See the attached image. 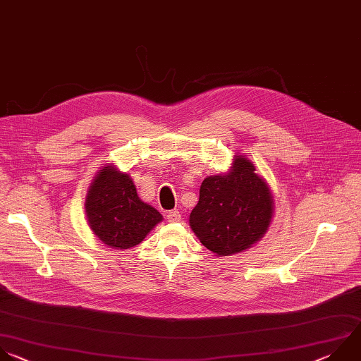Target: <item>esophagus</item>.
<instances>
[{
    "label": "esophagus",
    "mask_w": 361,
    "mask_h": 361,
    "mask_svg": "<svg viewBox=\"0 0 361 361\" xmlns=\"http://www.w3.org/2000/svg\"><path fill=\"white\" fill-rule=\"evenodd\" d=\"M167 219H169V222H178V221H181V214L177 209L170 211L167 214Z\"/></svg>",
    "instance_id": "esophagus-1"
}]
</instances>
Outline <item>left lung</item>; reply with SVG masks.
I'll use <instances>...</instances> for the list:
<instances>
[{"label": "left lung", "instance_id": "obj_1", "mask_svg": "<svg viewBox=\"0 0 361 361\" xmlns=\"http://www.w3.org/2000/svg\"><path fill=\"white\" fill-rule=\"evenodd\" d=\"M274 197L252 161L236 156L226 174L209 176L200 187V201L190 226L200 243L216 257L239 254L267 233Z\"/></svg>", "mask_w": 361, "mask_h": 361}]
</instances>
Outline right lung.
<instances>
[{"instance_id":"1","label":"right lung","mask_w":361,"mask_h":361,"mask_svg":"<svg viewBox=\"0 0 361 361\" xmlns=\"http://www.w3.org/2000/svg\"><path fill=\"white\" fill-rule=\"evenodd\" d=\"M85 209L87 222L103 244L114 250L139 245L163 221V215L143 202L129 174L107 164L93 178Z\"/></svg>"}]
</instances>
